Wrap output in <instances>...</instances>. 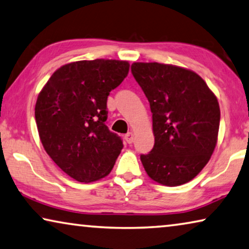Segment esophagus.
I'll return each mask as SVG.
<instances>
[{"label":"esophagus","instance_id":"obj_1","mask_svg":"<svg viewBox=\"0 0 249 249\" xmlns=\"http://www.w3.org/2000/svg\"><path fill=\"white\" fill-rule=\"evenodd\" d=\"M125 140H126V142H127L128 144H132L133 141H134V134H133L132 132H128L127 134L125 135Z\"/></svg>","mask_w":249,"mask_h":249}]
</instances>
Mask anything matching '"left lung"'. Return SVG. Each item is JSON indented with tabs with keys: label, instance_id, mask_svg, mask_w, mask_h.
Masks as SVG:
<instances>
[{
	"label": "left lung",
	"instance_id": "left-lung-1",
	"mask_svg": "<svg viewBox=\"0 0 249 249\" xmlns=\"http://www.w3.org/2000/svg\"><path fill=\"white\" fill-rule=\"evenodd\" d=\"M131 71L146 96L154 146L141 161L151 179L176 187L191 181L209 161L217 143L219 104L205 80L191 70L158 62H134Z\"/></svg>",
	"mask_w": 249,
	"mask_h": 249
}]
</instances>
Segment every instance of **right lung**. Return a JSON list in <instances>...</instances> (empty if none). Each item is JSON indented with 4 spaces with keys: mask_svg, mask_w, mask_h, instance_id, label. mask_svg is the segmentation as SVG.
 I'll return each mask as SVG.
<instances>
[{
    "mask_svg": "<svg viewBox=\"0 0 249 249\" xmlns=\"http://www.w3.org/2000/svg\"><path fill=\"white\" fill-rule=\"evenodd\" d=\"M128 69L120 60L71 62L54 71L38 96L35 115L44 150L79 182L106 177L124 146L106 125L107 97Z\"/></svg>",
    "mask_w": 249,
    "mask_h": 249,
    "instance_id": "add662e5",
    "label": "right lung"
}]
</instances>
